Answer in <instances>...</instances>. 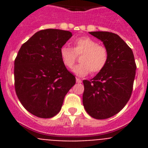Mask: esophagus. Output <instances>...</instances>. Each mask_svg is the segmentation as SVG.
<instances>
[{"mask_svg":"<svg viewBox=\"0 0 148 148\" xmlns=\"http://www.w3.org/2000/svg\"><path fill=\"white\" fill-rule=\"evenodd\" d=\"M82 79H80L79 78H76V82L77 83H82Z\"/></svg>","mask_w":148,"mask_h":148,"instance_id":"1","label":"esophagus"}]
</instances>
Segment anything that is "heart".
<instances>
[{"instance_id":"heart-1","label":"heart","mask_w":148,"mask_h":148,"mask_svg":"<svg viewBox=\"0 0 148 148\" xmlns=\"http://www.w3.org/2000/svg\"><path fill=\"white\" fill-rule=\"evenodd\" d=\"M80 64L76 65L73 72L78 76L100 73L104 69L109 59V51L104 45L87 36L79 37L73 40V49L64 46L60 49V56L63 64L72 68L76 61L77 56H81Z\"/></svg>"}]
</instances>
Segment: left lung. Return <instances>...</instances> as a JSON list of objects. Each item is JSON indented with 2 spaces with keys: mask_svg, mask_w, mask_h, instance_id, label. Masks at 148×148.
Instances as JSON below:
<instances>
[{
  "mask_svg": "<svg viewBox=\"0 0 148 148\" xmlns=\"http://www.w3.org/2000/svg\"><path fill=\"white\" fill-rule=\"evenodd\" d=\"M103 42L109 51L108 62L91 80H84L83 105L87 113L96 119L117 114L131 96L136 75L133 51L116 34L90 32Z\"/></svg>",
  "mask_w": 148,
  "mask_h": 148,
  "instance_id": "obj_1",
  "label": "left lung"
}]
</instances>
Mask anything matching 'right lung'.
<instances>
[{
  "instance_id": "add662e5",
  "label": "right lung",
  "mask_w": 148,
  "mask_h": 148,
  "mask_svg": "<svg viewBox=\"0 0 148 148\" xmlns=\"http://www.w3.org/2000/svg\"><path fill=\"white\" fill-rule=\"evenodd\" d=\"M72 36L65 30H40L18 51L14 67L15 92L24 108L39 118L58 114L75 84V77L60 56V49Z\"/></svg>"
}]
</instances>
